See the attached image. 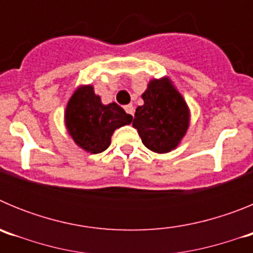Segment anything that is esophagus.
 <instances>
[{"instance_id": "esophagus-1", "label": "esophagus", "mask_w": 253, "mask_h": 253, "mask_svg": "<svg viewBox=\"0 0 253 253\" xmlns=\"http://www.w3.org/2000/svg\"><path fill=\"white\" fill-rule=\"evenodd\" d=\"M124 109H125V111H126V113L129 114V115H131V116L134 115V106L131 104L126 105V106H125Z\"/></svg>"}]
</instances>
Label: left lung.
<instances>
[{"instance_id": "1", "label": "left lung", "mask_w": 253, "mask_h": 253, "mask_svg": "<svg viewBox=\"0 0 253 253\" xmlns=\"http://www.w3.org/2000/svg\"><path fill=\"white\" fill-rule=\"evenodd\" d=\"M142 97L144 104L137 107L131 120L143 144L156 153L175 149L190 123L184 97L166 77L152 80Z\"/></svg>"}]
</instances>
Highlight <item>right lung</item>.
Listing matches in <instances>:
<instances>
[{
  "mask_svg": "<svg viewBox=\"0 0 253 253\" xmlns=\"http://www.w3.org/2000/svg\"><path fill=\"white\" fill-rule=\"evenodd\" d=\"M66 126L77 146L90 153H101L110 146L115 129L129 125L133 116L118 104L104 105L92 86L78 87L66 109Z\"/></svg>",
  "mask_w": 253,
  "mask_h": 253,
  "instance_id": "1",
  "label": "right lung"
}]
</instances>
